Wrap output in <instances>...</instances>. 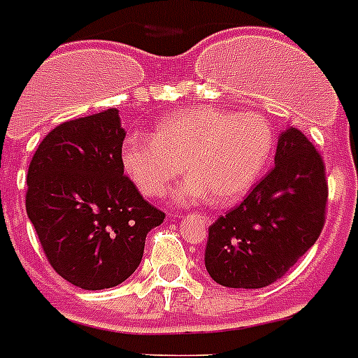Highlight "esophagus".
Instances as JSON below:
<instances>
[{"mask_svg": "<svg viewBox=\"0 0 358 358\" xmlns=\"http://www.w3.org/2000/svg\"><path fill=\"white\" fill-rule=\"evenodd\" d=\"M195 219H199V222L201 224H204V226H208L210 222H212V219H210L208 215H204V213H195Z\"/></svg>", "mask_w": 358, "mask_h": 358, "instance_id": "34e87169", "label": "esophagus"}]
</instances>
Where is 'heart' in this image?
<instances>
[{"label": "heart", "mask_w": 358, "mask_h": 358, "mask_svg": "<svg viewBox=\"0 0 358 358\" xmlns=\"http://www.w3.org/2000/svg\"><path fill=\"white\" fill-rule=\"evenodd\" d=\"M273 145V130L261 115L192 106L164 117L154 137H127L121 159L148 197H163L185 164L190 177L173 194L177 204L212 197L215 204H230L261 179Z\"/></svg>", "instance_id": "heart-1"}]
</instances>
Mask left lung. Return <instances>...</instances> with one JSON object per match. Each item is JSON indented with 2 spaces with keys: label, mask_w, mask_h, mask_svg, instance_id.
Instances as JSON below:
<instances>
[{
  "label": "left lung",
  "mask_w": 358,
  "mask_h": 358,
  "mask_svg": "<svg viewBox=\"0 0 358 358\" xmlns=\"http://www.w3.org/2000/svg\"><path fill=\"white\" fill-rule=\"evenodd\" d=\"M326 201L324 161L301 130L288 127L268 176L208 228L210 277L226 288L270 286L319 239Z\"/></svg>",
  "instance_id": "obj_1"
}]
</instances>
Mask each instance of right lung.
Masks as SVG:
<instances>
[{
	"label": "right lung",
	"mask_w": 358,
	"mask_h": 358,
	"mask_svg": "<svg viewBox=\"0 0 358 358\" xmlns=\"http://www.w3.org/2000/svg\"><path fill=\"white\" fill-rule=\"evenodd\" d=\"M115 108L72 119L39 143L27 173V215L50 266L83 289L114 288L137 270L163 222L127 176Z\"/></svg>",
	"instance_id": "add662e5"
}]
</instances>
